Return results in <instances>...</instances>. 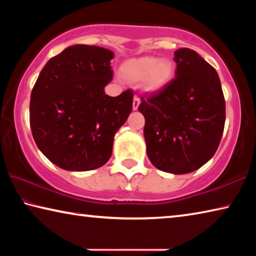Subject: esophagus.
Instances as JSON below:
<instances>
[{
    "instance_id": "34e87169",
    "label": "esophagus",
    "mask_w": 256,
    "mask_h": 256,
    "mask_svg": "<svg viewBox=\"0 0 256 256\" xmlns=\"http://www.w3.org/2000/svg\"><path fill=\"white\" fill-rule=\"evenodd\" d=\"M138 105H140V98L136 97V96H134V98H133V105H132L133 110H136Z\"/></svg>"
}]
</instances>
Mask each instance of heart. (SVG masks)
I'll return each mask as SVG.
<instances>
[{
  "instance_id": "obj_1",
  "label": "heart",
  "mask_w": 256,
  "mask_h": 256,
  "mask_svg": "<svg viewBox=\"0 0 256 256\" xmlns=\"http://www.w3.org/2000/svg\"><path fill=\"white\" fill-rule=\"evenodd\" d=\"M122 73L128 80H144L146 92H157L170 84L174 78L175 66L170 58L140 56L124 62Z\"/></svg>"
}]
</instances>
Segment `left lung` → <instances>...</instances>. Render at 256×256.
Instances as JSON below:
<instances>
[{"instance_id":"left-lung-1","label":"left lung","mask_w":256,"mask_h":256,"mask_svg":"<svg viewBox=\"0 0 256 256\" xmlns=\"http://www.w3.org/2000/svg\"><path fill=\"white\" fill-rule=\"evenodd\" d=\"M175 79L141 97L146 154L159 170L182 175L214 157L222 140L226 104L216 71L196 50H175Z\"/></svg>"}]
</instances>
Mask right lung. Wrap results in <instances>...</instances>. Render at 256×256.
Here are the masks:
<instances>
[{
  "label": "right lung",
  "instance_id": "right-lung-1",
  "mask_svg": "<svg viewBox=\"0 0 256 256\" xmlns=\"http://www.w3.org/2000/svg\"><path fill=\"white\" fill-rule=\"evenodd\" d=\"M107 48L74 45L45 64L30 97V128L45 157L62 170L86 172L110 160L114 136L132 112L133 92L105 94L112 79Z\"/></svg>",
  "mask_w": 256,
  "mask_h": 256
}]
</instances>
